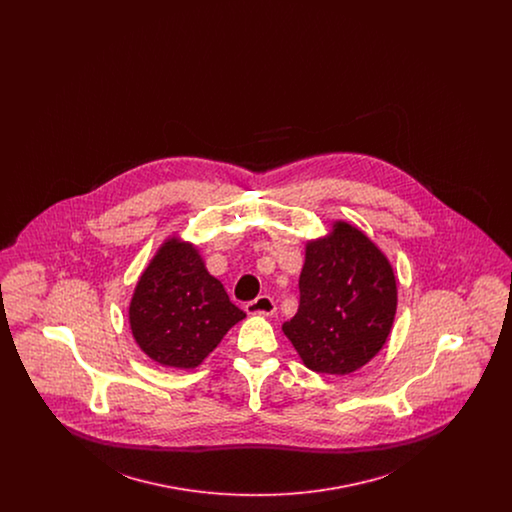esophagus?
Here are the masks:
<instances>
[{
    "instance_id": "esophagus-1",
    "label": "esophagus",
    "mask_w": 512,
    "mask_h": 512,
    "mask_svg": "<svg viewBox=\"0 0 512 512\" xmlns=\"http://www.w3.org/2000/svg\"><path fill=\"white\" fill-rule=\"evenodd\" d=\"M245 311L249 313V315H274V311H276V305H274V301H272V297H268V295H259L257 299H253V301H249L247 305H245Z\"/></svg>"
}]
</instances>
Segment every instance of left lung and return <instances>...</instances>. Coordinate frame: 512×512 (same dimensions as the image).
I'll list each match as a JSON object with an SVG mask.
<instances>
[{
	"instance_id": "8db88e82",
	"label": "left lung",
	"mask_w": 512,
	"mask_h": 512,
	"mask_svg": "<svg viewBox=\"0 0 512 512\" xmlns=\"http://www.w3.org/2000/svg\"><path fill=\"white\" fill-rule=\"evenodd\" d=\"M299 309L282 324L303 365L343 376L374 359L388 341L397 311L390 259L361 228L334 220L305 244Z\"/></svg>"
}]
</instances>
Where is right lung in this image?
<instances>
[{
  "instance_id": "add662e5",
  "label": "right lung",
  "mask_w": 512,
  "mask_h": 512,
  "mask_svg": "<svg viewBox=\"0 0 512 512\" xmlns=\"http://www.w3.org/2000/svg\"><path fill=\"white\" fill-rule=\"evenodd\" d=\"M224 286L209 274L199 247L172 234L140 274L128 305L132 338L149 359L195 368L244 320Z\"/></svg>"
}]
</instances>
